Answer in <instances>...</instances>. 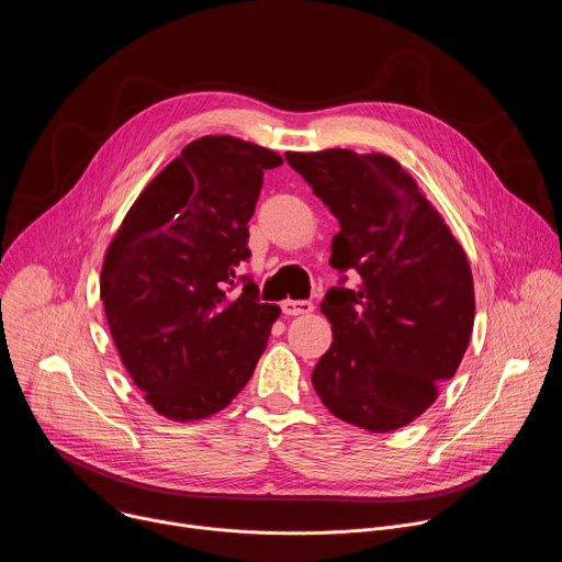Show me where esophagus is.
Segmentation results:
<instances>
[{
    "mask_svg": "<svg viewBox=\"0 0 562 562\" xmlns=\"http://www.w3.org/2000/svg\"><path fill=\"white\" fill-rule=\"evenodd\" d=\"M313 311V304L306 300H284L282 302V313L284 315H306Z\"/></svg>",
    "mask_w": 562,
    "mask_h": 562,
    "instance_id": "1",
    "label": "esophagus"
}]
</instances>
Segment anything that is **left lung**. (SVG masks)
Masks as SVG:
<instances>
[{
	"instance_id": "left-lung-1",
	"label": "left lung",
	"mask_w": 562,
	"mask_h": 562,
	"mask_svg": "<svg viewBox=\"0 0 562 562\" xmlns=\"http://www.w3.org/2000/svg\"><path fill=\"white\" fill-rule=\"evenodd\" d=\"M340 222L331 267L353 289H329L334 342L311 373L340 420L373 434L420 418L469 347L475 297L464 249L412 173L384 153H286Z\"/></svg>"
}]
</instances>
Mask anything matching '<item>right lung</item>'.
<instances>
[{"instance_id":"add662e5","label":"right lung","mask_w":562,"mask_h":562,"mask_svg":"<svg viewBox=\"0 0 562 562\" xmlns=\"http://www.w3.org/2000/svg\"><path fill=\"white\" fill-rule=\"evenodd\" d=\"M284 159L231 135H204L137 195L106 249L100 297L124 369L173 423L222 412L245 389L280 306L247 282L249 220L267 169Z\"/></svg>"}]
</instances>
